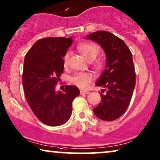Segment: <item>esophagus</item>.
Masks as SVG:
<instances>
[{
  "label": "esophagus",
  "mask_w": 160,
  "mask_h": 160,
  "mask_svg": "<svg viewBox=\"0 0 160 160\" xmlns=\"http://www.w3.org/2000/svg\"><path fill=\"white\" fill-rule=\"evenodd\" d=\"M88 93H89V91H80V94H88Z\"/></svg>",
  "instance_id": "obj_1"
}]
</instances>
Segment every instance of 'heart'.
<instances>
[{"instance_id":"1","label":"heart","mask_w":160,"mask_h":160,"mask_svg":"<svg viewBox=\"0 0 160 160\" xmlns=\"http://www.w3.org/2000/svg\"><path fill=\"white\" fill-rule=\"evenodd\" d=\"M78 50L83 55V56L88 61H93L99 54L100 50L97 44L93 42H82L78 46ZM69 54L66 53L63 56V64L67 65L69 61ZM94 67L97 69H101L103 67L102 61H97L94 63ZM92 80V75L88 72H80L77 73L72 79L73 83L80 88H86L88 83Z\"/></svg>"}]
</instances>
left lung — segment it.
<instances>
[{"mask_svg": "<svg viewBox=\"0 0 160 160\" xmlns=\"http://www.w3.org/2000/svg\"><path fill=\"white\" fill-rule=\"evenodd\" d=\"M86 39L101 45L106 54L105 69L96 82L102 86L101 102L93 109L96 116L111 121L120 118L130 103L135 86L132 55L125 42L108 31H96Z\"/></svg>", "mask_w": 160, "mask_h": 160, "instance_id": "8db88e82", "label": "left lung"}]
</instances>
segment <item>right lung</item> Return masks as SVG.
<instances>
[{
  "instance_id": "add662e5",
  "label": "right lung",
  "mask_w": 160,
  "mask_h": 160,
  "mask_svg": "<svg viewBox=\"0 0 160 160\" xmlns=\"http://www.w3.org/2000/svg\"><path fill=\"white\" fill-rule=\"evenodd\" d=\"M72 37H48L38 40L25 55L22 85L28 104L44 124L60 126L67 122L72 102L80 94L77 86H66L55 91L63 72V60Z\"/></svg>"
}]
</instances>
